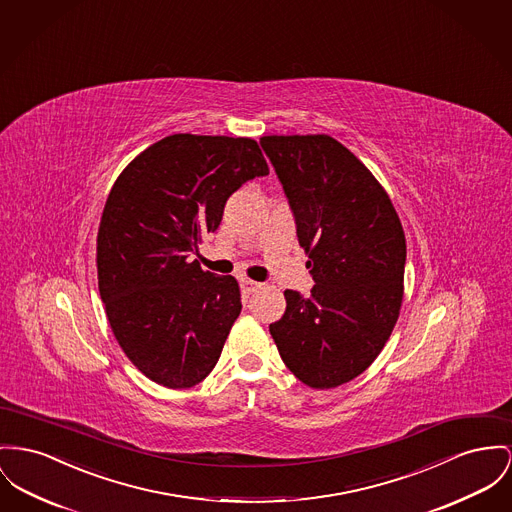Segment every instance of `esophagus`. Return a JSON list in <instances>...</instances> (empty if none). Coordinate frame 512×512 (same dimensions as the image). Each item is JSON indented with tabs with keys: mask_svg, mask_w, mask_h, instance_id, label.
<instances>
[{
	"mask_svg": "<svg viewBox=\"0 0 512 512\" xmlns=\"http://www.w3.org/2000/svg\"><path fill=\"white\" fill-rule=\"evenodd\" d=\"M240 287H242V291H246V293H256L258 289H262V283H258V281H254V279H240Z\"/></svg>",
	"mask_w": 512,
	"mask_h": 512,
	"instance_id": "obj_1",
	"label": "esophagus"
}]
</instances>
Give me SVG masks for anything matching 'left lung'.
<instances>
[{"label": "left lung", "mask_w": 512, "mask_h": 512, "mask_svg": "<svg viewBox=\"0 0 512 512\" xmlns=\"http://www.w3.org/2000/svg\"><path fill=\"white\" fill-rule=\"evenodd\" d=\"M295 215L314 287L287 289L270 334L287 369L326 390L371 367L390 338L404 299L406 235L380 182L326 134L264 136Z\"/></svg>", "instance_id": "left-lung-1"}]
</instances>
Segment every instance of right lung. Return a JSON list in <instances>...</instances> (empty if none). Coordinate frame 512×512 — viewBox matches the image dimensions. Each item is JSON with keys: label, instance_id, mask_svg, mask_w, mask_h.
Segmentation results:
<instances>
[{"label": "right lung", "instance_id": "add662e5", "mask_svg": "<svg viewBox=\"0 0 512 512\" xmlns=\"http://www.w3.org/2000/svg\"><path fill=\"white\" fill-rule=\"evenodd\" d=\"M268 172L250 137L174 134L116 178L97 235L99 291L114 338L149 380L192 388L217 365L242 308L239 283L190 256L229 196Z\"/></svg>", "mask_w": 512, "mask_h": 512}]
</instances>
